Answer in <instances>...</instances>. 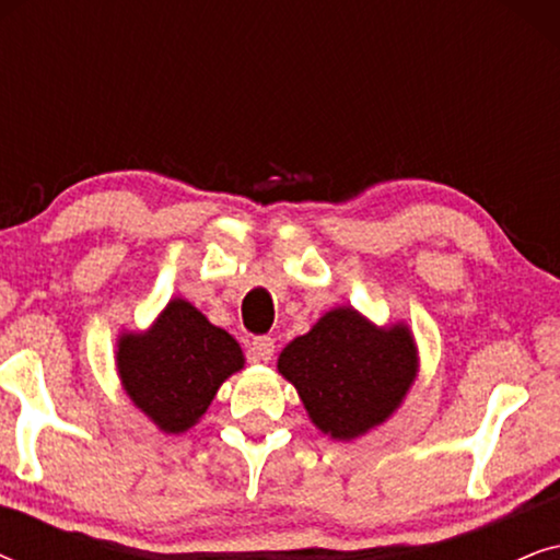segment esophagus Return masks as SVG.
I'll return each instance as SVG.
<instances>
[{"label":"esophagus","mask_w":560,"mask_h":560,"mask_svg":"<svg viewBox=\"0 0 560 560\" xmlns=\"http://www.w3.org/2000/svg\"><path fill=\"white\" fill-rule=\"evenodd\" d=\"M275 354V339L270 336H257L255 341H252V359L255 362H270Z\"/></svg>","instance_id":"obj_1"}]
</instances>
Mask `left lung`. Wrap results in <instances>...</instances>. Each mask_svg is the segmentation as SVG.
Wrapping results in <instances>:
<instances>
[{
  "label": "left lung",
  "mask_w": 560,
  "mask_h": 560,
  "mask_svg": "<svg viewBox=\"0 0 560 560\" xmlns=\"http://www.w3.org/2000/svg\"><path fill=\"white\" fill-rule=\"evenodd\" d=\"M418 366V343L405 320L377 326L351 305L326 311L278 357V372L298 389L311 423L334 441L362 439L387 423Z\"/></svg>",
  "instance_id": "8db88e82"
}]
</instances>
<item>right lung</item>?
Listing matches in <instances>:
<instances>
[{
	"label": "right lung",
	"instance_id": "1",
	"mask_svg": "<svg viewBox=\"0 0 560 560\" xmlns=\"http://www.w3.org/2000/svg\"><path fill=\"white\" fill-rule=\"evenodd\" d=\"M114 359L129 400L167 435L190 431L219 387L244 370L234 336L186 298H171L148 331L119 334Z\"/></svg>",
	"mask_w": 560,
	"mask_h": 560
}]
</instances>
